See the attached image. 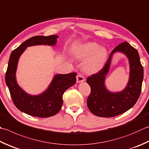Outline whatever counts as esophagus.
<instances>
[{
  "label": "esophagus",
  "instance_id": "1",
  "mask_svg": "<svg viewBox=\"0 0 149 149\" xmlns=\"http://www.w3.org/2000/svg\"><path fill=\"white\" fill-rule=\"evenodd\" d=\"M76 77H77V83L83 82V81H84V80H85L84 77L82 75H81V74H78Z\"/></svg>",
  "mask_w": 149,
  "mask_h": 149
}]
</instances>
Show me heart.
<instances>
[{
  "instance_id": "1",
  "label": "heart",
  "mask_w": 149,
  "mask_h": 149,
  "mask_svg": "<svg viewBox=\"0 0 149 149\" xmlns=\"http://www.w3.org/2000/svg\"><path fill=\"white\" fill-rule=\"evenodd\" d=\"M73 53L77 59H85L83 69L88 74H95L101 71L105 65L108 57L107 49L95 42L78 45L73 49Z\"/></svg>"
}]
</instances>
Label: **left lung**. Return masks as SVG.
I'll return each instance as SVG.
<instances>
[{
  "label": "left lung",
  "mask_w": 149,
  "mask_h": 149,
  "mask_svg": "<svg viewBox=\"0 0 149 149\" xmlns=\"http://www.w3.org/2000/svg\"><path fill=\"white\" fill-rule=\"evenodd\" d=\"M116 52L125 54L129 59L130 79L122 91L112 93L105 86L106 75L108 73L113 55ZM143 68L137 49L127 42H122L113 49L106 65L101 71L86 79L91 92L87 99V106L94 115L110 118L120 115L131 109L138 101L141 91Z\"/></svg>",
  "instance_id": "1"
}]
</instances>
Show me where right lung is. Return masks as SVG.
I'll use <instances>...</instances> for the list:
<instances>
[{
	"instance_id": "1",
	"label": "right lung",
	"mask_w": 149,
	"mask_h": 149,
	"mask_svg": "<svg viewBox=\"0 0 149 149\" xmlns=\"http://www.w3.org/2000/svg\"><path fill=\"white\" fill-rule=\"evenodd\" d=\"M57 36H35L26 40L11 52L6 73V84L15 107L20 111L35 117L48 118L56 114L62 107L63 95L76 83V73L54 75L48 88L39 95H30L20 88L16 80V71L20 55L27 47L36 45L54 46Z\"/></svg>"
}]
</instances>
